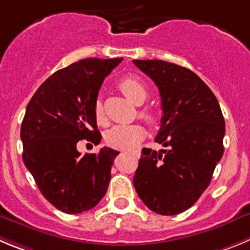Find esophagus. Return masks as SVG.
I'll return each mask as SVG.
<instances>
[{
    "label": "esophagus",
    "mask_w": 250,
    "mask_h": 250,
    "mask_svg": "<svg viewBox=\"0 0 250 250\" xmlns=\"http://www.w3.org/2000/svg\"><path fill=\"white\" fill-rule=\"evenodd\" d=\"M130 153H132V154H137V153H136V151H130Z\"/></svg>",
    "instance_id": "34e87169"
}]
</instances>
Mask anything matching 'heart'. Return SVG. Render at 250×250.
Returning a JSON list of instances; mask_svg holds the SVG:
<instances>
[{"instance_id":"b5f03b06","label":"heart","mask_w":250,"mask_h":250,"mask_svg":"<svg viewBox=\"0 0 250 250\" xmlns=\"http://www.w3.org/2000/svg\"><path fill=\"white\" fill-rule=\"evenodd\" d=\"M120 88L134 104H142L148 95L146 83L141 79L134 78V76H127V78L122 79L120 83ZM93 113H95V118L99 125H106L107 120L101 101L95 102ZM141 116L149 123L155 122L157 120L155 113L149 108L143 109L141 112ZM144 136H146V129L143 128V125H138V123L118 125L112 127L106 133V143L116 149H132L144 138Z\"/></svg>"}]
</instances>
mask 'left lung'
<instances>
[{"label": "left lung", "instance_id": "left-lung-1", "mask_svg": "<svg viewBox=\"0 0 250 250\" xmlns=\"http://www.w3.org/2000/svg\"><path fill=\"white\" fill-rule=\"evenodd\" d=\"M159 88L160 151L142 149L133 184L151 211L172 216L190 208L209 185L223 155L225 118L211 88L186 67L163 60H133Z\"/></svg>", "mask_w": 250, "mask_h": 250}]
</instances>
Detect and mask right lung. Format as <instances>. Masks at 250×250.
Listing matches in <instances>:
<instances>
[{
  "instance_id": "right-lung-1",
  "label": "right lung",
  "mask_w": 250,
  "mask_h": 250,
  "mask_svg": "<svg viewBox=\"0 0 250 250\" xmlns=\"http://www.w3.org/2000/svg\"><path fill=\"white\" fill-rule=\"evenodd\" d=\"M123 58L83 59L46 79L25 109L21 139L23 162L42 195L60 211L81 213L106 195L118 151L79 153L83 139L101 142L93 113L104 78Z\"/></svg>"
}]
</instances>
